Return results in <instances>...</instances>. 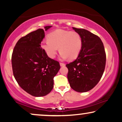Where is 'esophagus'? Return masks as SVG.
Segmentation results:
<instances>
[{"mask_svg": "<svg viewBox=\"0 0 122 122\" xmlns=\"http://www.w3.org/2000/svg\"><path fill=\"white\" fill-rule=\"evenodd\" d=\"M60 65H61V66H66L65 63H60Z\"/></svg>", "mask_w": 122, "mask_h": 122, "instance_id": "obj_1", "label": "esophagus"}]
</instances>
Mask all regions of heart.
<instances>
[{
  "label": "heart",
  "mask_w": 122,
  "mask_h": 122,
  "mask_svg": "<svg viewBox=\"0 0 122 122\" xmlns=\"http://www.w3.org/2000/svg\"><path fill=\"white\" fill-rule=\"evenodd\" d=\"M47 38L48 40L41 42V47L51 58L56 57L59 50L61 58L75 59L82 48V39L76 31L58 29L48 34Z\"/></svg>",
  "instance_id": "heart-1"
}]
</instances>
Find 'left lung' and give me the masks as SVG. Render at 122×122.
I'll list each match as a JSON object with an SVG mask.
<instances>
[{
    "label": "left lung",
    "instance_id": "1",
    "mask_svg": "<svg viewBox=\"0 0 122 122\" xmlns=\"http://www.w3.org/2000/svg\"><path fill=\"white\" fill-rule=\"evenodd\" d=\"M81 35L82 48L74 61L66 64L70 86L78 92L93 89L101 80L106 63L104 45L99 36L84 29L73 28Z\"/></svg>",
    "mask_w": 122,
    "mask_h": 122
}]
</instances>
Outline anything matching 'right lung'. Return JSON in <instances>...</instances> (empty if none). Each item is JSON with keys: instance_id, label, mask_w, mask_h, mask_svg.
Returning <instances> with one entry per match:
<instances>
[{"instance_id": "add662e5", "label": "right lung", "mask_w": 122, "mask_h": 122, "mask_svg": "<svg viewBox=\"0 0 122 122\" xmlns=\"http://www.w3.org/2000/svg\"><path fill=\"white\" fill-rule=\"evenodd\" d=\"M51 26H45L46 30ZM44 30L37 29L23 36L16 43L11 56L14 76L19 86L34 97H43L51 91L54 77L61 68L41 47Z\"/></svg>"}]
</instances>
